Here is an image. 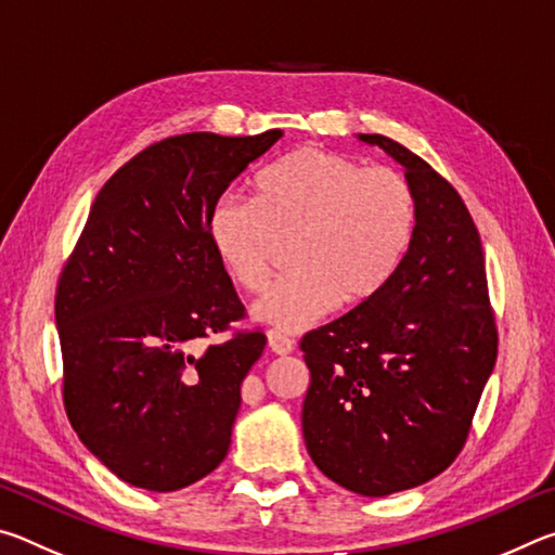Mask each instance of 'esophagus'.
<instances>
[{
    "label": "esophagus",
    "instance_id": "obj_1",
    "mask_svg": "<svg viewBox=\"0 0 555 555\" xmlns=\"http://www.w3.org/2000/svg\"><path fill=\"white\" fill-rule=\"evenodd\" d=\"M267 340H269V350L274 352V354H291V352L296 350L294 340H291V337H286L284 333H279V331H269L267 333Z\"/></svg>",
    "mask_w": 555,
    "mask_h": 555
}]
</instances>
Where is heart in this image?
Wrapping results in <instances>:
<instances>
[{
	"mask_svg": "<svg viewBox=\"0 0 555 555\" xmlns=\"http://www.w3.org/2000/svg\"><path fill=\"white\" fill-rule=\"evenodd\" d=\"M257 198L224 191L208 237L234 286L259 294L291 242V264L251 315L296 333L333 308L377 298L406 259L418 224L411 181L327 149H298L257 176Z\"/></svg>",
	"mask_w": 555,
	"mask_h": 555,
	"instance_id": "b5f03b06",
	"label": "heart"
}]
</instances>
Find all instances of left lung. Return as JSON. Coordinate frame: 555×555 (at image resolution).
I'll return each mask as SVG.
<instances>
[{
	"label": "left lung",
	"mask_w": 555,
	"mask_h": 555,
	"mask_svg": "<svg viewBox=\"0 0 555 555\" xmlns=\"http://www.w3.org/2000/svg\"><path fill=\"white\" fill-rule=\"evenodd\" d=\"M360 139L406 168L418 224L377 298L300 340L311 370L300 421L323 475L384 496L428 482L460 455L500 335L480 232L460 193L393 139Z\"/></svg>",
	"instance_id": "8db88e82"
}]
</instances>
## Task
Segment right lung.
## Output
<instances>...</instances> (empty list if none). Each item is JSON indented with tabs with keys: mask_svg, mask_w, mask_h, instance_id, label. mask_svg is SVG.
Wrapping results in <instances>:
<instances>
[{
	"mask_svg": "<svg viewBox=\"0 0 555 555\" xmlns=\"http://www.w3.org/2000/svg\"><path fill=\"white\" fill-rule=\"evenodd\" d=\"M279 137L191 131L149 144L102 185L61 269L65 413L90 453L142 490H181L228 455L240 384L267 335L232 325L247 311L208 212Z\"/></svg>",
	"mask_w": 555,
	"mask_h": 555,
	"instance_id": "obj_1",
	"label": "right lung"
}]
</instances>
